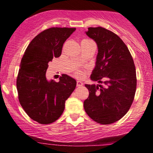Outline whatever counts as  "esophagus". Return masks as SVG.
<instances>
[{
  "label": "esophagus",
  "mask_w": 153,
  "mask_h": 153,
  "mask_svg": "<svg viewBox=\"0 0 153 153\" xmlns=\"http://www.w3.org/2000/svg\"><path fill=\"white\" fill-rule=\"evenodd\" d=\"M82 85H83L82 82L80 81V80H78V81H77V86L78 87H81L82 86Z\"/></svg>",
  "instance_id": "esophagus-1"
}]
</instances>
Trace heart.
Wrapping results in <instances>:
<instances>
[{"mask_svg":"<svg viewBox=\"0 0 153 153\" xmlns=\"http://www.w3.org/2000/svg\"><path fill=\"white\" fill-rule=\"evenodd\" d=\"M85 40H88V39H85ZM83 41H84V40H83ZM75 75H76L77 76L80 77V76H81L82 73H81V72H80V71H77L76 72H75Z\"/></svg>","mask_w":153,"mask_h":153,"instance_id":"heart-1","label":"heart"}]
</instances>
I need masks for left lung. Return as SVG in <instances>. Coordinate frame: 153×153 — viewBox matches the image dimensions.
Here are the masks:
<instances>
[{
	"label": "left lung",
	"mask_w": 153,
	"mask_h": 153,
	"mask_svg": "<svg viewBox=\"0 0 153 153\" xmlns=\"http://www.w3.org/2000/svg\"><path fill=\"white\" fill-rule=\"evenodd\" d=\"M88 29L85 34L98 47L91 79L105 86L85 84L89 96L84 101V109L95 122L110 124L122 119L130 108L136 91V70L127 45L119 36L100 26Z\"/></svg>",
	"instance_id": "8db88e82"
}]
</instances>
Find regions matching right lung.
<instances>
[{
    "label": "right lung",
    "instance_id": "right-lung-1",
    "mask_svg": "<svg viewBox=\"0 0 153 153\" xmlns=\"http://www.w3.org/2000/svg\"><path fill=\"white\" fill-rule=\"evenodd\" d=\"M75 28L52 27L31 40L24 52L16 80L21 106L31 119L42 124L55 122L62 115L65 101L76 87V80L63 74L59 82L48 80V63L62 53L63 44Z\"/></svg>",
    "mask_w": 153,
    "mask_h": 153
}]
</instances>
